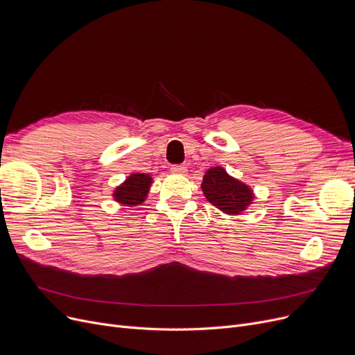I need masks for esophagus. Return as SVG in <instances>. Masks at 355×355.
Listing matches in <instances>:
<instances>
[{
  "label": "esophagus",
  "mask_w": 355,
  "mask_h": 355,
  "mask_svg": "<svg viewBox=\"0 0 355 355\" xmlns=\"http://www.w3.org/2000/svg\"><path fill=\"white\" fill-rule=\"evenodd\" d=\"M171 173H173V174L184 175V174H187V168H185L184 165H173V166H171Z\"/></svg>",
  "instance_id": "esophagus-1"
}]
</instances>
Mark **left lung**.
Instances as JSON below:
<instances>
[{
  "label": "left lung",
  "mask_w": 355,
  "mask_h": 355,
  "mask_svg": "<svg viewBox=\"0 0 355 355\" xmlns=\"http://www.w3.org/2000/svg\"><path fill=\"white\" fill-rule=\"evenodd\" d=\"M201 190L209 202L229 216H237L248 210L254 198L248 184L229 175L221 166H213L206 171Z\"/></svg>",
  "instance_id": "obj_1"
}]
</instances>
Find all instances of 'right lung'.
Returning <instances> with one entry per match:
<instances>
[{
	"mask_svg": "<svg viewBox=\"0 0 355 355\" xmlns=\"http://www.w3.org/2000/svg\"><path fill=\"white\" fill-rule=\"evenodd\" d=\"M153 184V177L142 173H134L130 174L121 185L114 190L115 201H118L122 206L126 207H134L138 204H142L149 193Z\"/></svg>",
	"mask_w": 355,
	"mask_h": 355,
	"instance_id": "add662e5",
	"label": "right lung"
}]
</instances>
